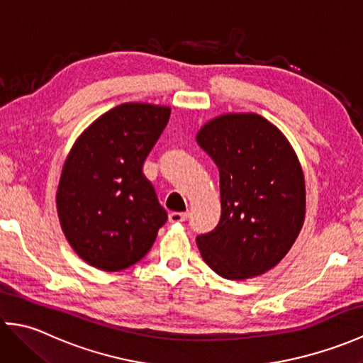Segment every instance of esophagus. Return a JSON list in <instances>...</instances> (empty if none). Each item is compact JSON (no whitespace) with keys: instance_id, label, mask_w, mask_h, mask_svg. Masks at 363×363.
<instances>
[{"instance_id":"obj_1","label":"esophagus","mask_w":363,"mask_h":363,"mask_svg":"<svg viewBox=\"0 0 363 363\" xmlns=\"http://www.w3.org/2000/svg\"><path fill=\"white\" fill-rule=\"evenodd\" d=\"M187 220V213L186 212H172L168 215V221L169 223H182Z\"/></svg>"}]
</instances>
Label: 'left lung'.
I'll return each mask as SVG.
<instances>
[{
    "label": "left lung",
    "instance_id": "obj_1",
    "mask_svg": "<svg viewBox=\"0 0 363 363\" xmlns=\"http://www.w3.org/2000/svg\"><path fill=\"white\" fill-rule=\"evenodd\" d=\"M196 142L220 172L221 218L198 235L204 262L225 279L267 273L295 243L306 215L303 168L287 138L257 113H226Z\"/></svg>",
    "mask_w": 363,
    "mask_h": 363
}]
</instances>
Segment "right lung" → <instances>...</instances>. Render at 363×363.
Listing matches in <instances>:
<instances>
[{
  "mask_svg": "<svg viewBox=\"0 0 363 363\" xmlns=\"http://www.w3.org/2000/svg\"><path fill=\"white\" fill-rule=\"evenodd\" d=\"M169 107L125 103L84 130L60 174L57 215L68 243L89 265L120 272L151 250L168 215L143 174Z\"/></svg>",
  "mask_w": 363,
  "mask_h": 363,
  "instance_id": "right-lung-1",
  "label": "right lung"
}]
</instances>
